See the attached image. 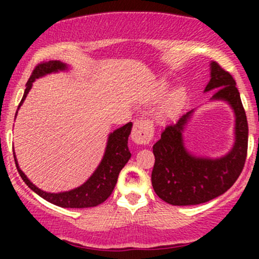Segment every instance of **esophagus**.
<instances>
[{
    "label": "esophagus",
    "instance_id": "obj_1",
    "mask_svg": "<svg viewBox=\"0 0 259 259\" xmlns=\"http://www.w3.org/2000/svg\"><path fill=\"white\" fill-rule=\"evenodd\" d=\"M153 124L150 120H136L134 123L132 139L138 145H148L153 138Z\"/></svg>",
    "mask_w": 259,
    "mask_h": 259
}]
</instances>
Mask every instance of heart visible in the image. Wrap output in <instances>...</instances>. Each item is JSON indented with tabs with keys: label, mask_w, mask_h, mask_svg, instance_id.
<instances>
[{
	"label": "heart",
	"mask_w": 259,
	"mask_h": 259,
	"mask_svg": "<svg viewBox=\"0 0 259 259\" xmlns=\"http://www.w3.org/2000/svg\"><path fill=\"white\" fill-rule=\"evenodd\" d=\"M168 90V84L167 82H159L157 86V95H164ZM186 101V92L183 88H177L174 89L170 94L165 97L164 101L162 102V105L159 107L158 115L160 119H170L174 115H177L180 112V109L183 108L184 103Z\"/></svg>",
	"instance_id": "heart-1"
}]
</instances>
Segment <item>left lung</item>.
<instances>
[{
    "instance_id": "left-lung-1",
    "label": "left lung",
    "mask_w": 259,
    "mask_h": 259,
    "mask_svg": "<svg viewBox=\"0 0 259 259\" xmlns=\"http://www.w3.org/2000/svg\"><path fill=\"white\" fill-rule=\"evenodd\" d=\"M210 79L204 92L215 91L209 102H225L234 113V142L221 157L195 154L184 139L187 124L195 109L184 114L175 124L165 127L153 145L154 167L152 186L159 198L173 206L200 204L227 192L239 175L246 160L248 125L236 82L215 62H210Z\"/></svg>"
}]
</instances>
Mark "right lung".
Returning a JSON list of instances; mask_svg holds the SVG:
<instances>
[{
    "label": "right lung",
    "instance_id": "obj_1",
    "mask_svg": "<svg viewBox=\"0 0 259 259\" xmlns=\"http://www.w3.org/2000/svg\"><path fill=\"white\" fill-rule=\"evenodd\" d=\"M69 69L70 65L63 63L61 61H50L46 62V63L38 64L32 72L30 78H29L28 82H26L24 95H23V99L20 101L19 106H18L17 113L19 111L20 106L25 101L29 91L31 90L32 82L35 80L49 75V74L68 72ZM132 127L133 123H127L125 125L115 129L113 133L108 134L105 153H103L100 164L95 169L94 173L90 175V178L84 184L75 187V189L61 192H47L38 189L36 185H34L29 180L24 171L20 169L19 164H18L16 152H14V160H16L18 173L20 174L24 183L30 187L35 194L42 197L44 200L49 201L50 203L63 208L96 207L111 196L115 184H117L120 170L132 157L129 147H127V139H129L130 133H132Z\"/></svg>",
    "mask_w": 259,
    "mask_h": 259
}]
</instances>
